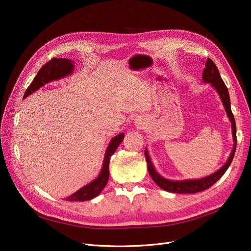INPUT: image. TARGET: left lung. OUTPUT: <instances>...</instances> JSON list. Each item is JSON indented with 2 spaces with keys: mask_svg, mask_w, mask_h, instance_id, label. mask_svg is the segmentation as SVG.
<instances>
[{
  "mask_svg": "<svg viewBox=\"0 0 251 251\" xmlns=\"http://www.w3.org/2000/svg\"><path fill=\"white\" fill-rule=\"evenodd\" d=\"M202 79L204 82L210 83L212 84L216 90L218 91V94L220 95V98L223 101L224 107H225V110L227 112V115L230 119V121L232 123V134H233V139L235 141L233 151L229 156V159L227 163L224 165L220 170H218L216 173L209 175L205 178L199 179V180H185V181H170L162 176H160L155 172V170L151 164V161L150 159V155L148 153V151L146 150L144 151V154H146V159L148 163V171L151 177V179L156 183V185H159L161 188H163L166 191L169 192H173V193H196V192H201L203 191L210 186H213L214 184L226 173V171L228 170L229 166L231 165L233 157L235 154L236 151V143H237V137H236V123H235V119L234 115L231 111V104H230V97H229V92L226 84L224 83L223 79L219 73L218 67L216 64L213 62V60H210L207 58L205 62V68L203 69L202 73Z\"/></svg>",
  "mask_w": 251,
  "mask_h": 251,
  "instance_id": "left-lung-1",
  "label": "left lung"
}]
</instances>
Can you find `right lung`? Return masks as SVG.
I'll return each instance as SVG.
<instances>
[{
  "mask_svg": "<svg viewBox=\"0 0 251 251\" xmlns=\"http://www.w3.org/2000/svg\"><path fill=\"white\" fill-rule=\"evenodd\" d=\"M74 68V65L72 61L65 59V58H52L50 59L47 64H45L41 70L38 71L37 75L34 77L32 82L30 85L26 89L24 98L29 96L32 94L33 91L37 90L39 87L45 85L48 82H50L52 80H57V79H60L66 75H68L72 73ZM124 138V134L121 133L117 136H115L112 140L111 143L109 144V147L107 149V151H105L104 154V160H103V165L102 169L100 171V174L99 177L87 184L86 186L82 187L81 189H79L69 197H66V201H89L95 199L96 196H98L101 190L104 188L105 184H107L109 180V164L111 156L113 153L116 151L118 149L119 144L122 142Z\"/></svg>",
  "mask_w": 251,
  "mask_h": 251,
  "instance_id": "add662e5",
  "label": "right lung"
}]
</instances>
